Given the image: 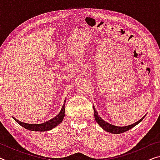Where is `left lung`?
Wrapping results in <instances>:
<instances>
[{
  "label": "left lung",
  "instance_id": "8db88e82",
  "mask_svg": "<svg viewBox=\"0 0 160 160\" xmlns=\"http://www.w3.org/2000/svg\"><path fill=\"white\" fill-rule=\"evenodd\" d=\"M93 109H94V118H95L96 121L97 122V123L102 127V128L109 132H111V133H114V134H119V133H122V132H124L126 131H128V130L131 129L132 128H133L134 126H135L136 125H138L140 122L143 120V118H145L144 116L143 117L140 119L139 121H138L137 122H135V123L131 124V125L127 126H113L112 124H110L107 121H105L103 120V119L100 117V116L98 115V113L95 109V107L94 106H93Z\"/></svg>",
  "mask_w": 160,
  "mask_h": 160
}]
</instances>
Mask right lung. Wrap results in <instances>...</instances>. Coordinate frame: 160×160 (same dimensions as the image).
Instances as JSON below:
<instances>
[{
  "mask_svg": "<svg viewBox=\"0 0 160 160\" xmlns=\"http://www.w3.org/2000/svg\"><path fill=\"white\" fill-rule=\"evenodd\" d=\"M65 102H66V99L64 100V104L63 107L61 108V112H59L58 114L55 116V117L53 118L52 119H50L49 121H47V122L44 123H39V124H29V123H26L24 122H22V121H18V119H16L15 117H12L13 119L17 122L18 123L20 124L24 128L29 130V131H50V130L53 129L55 128L56 126H57L59 123H61L62 121H63V117L65 116Z\"/></svg>",
  "mask_w": 160,
  "mask_h": 160,
  "instance_id": "right-lung-1",
  "label": "right lung"
}]
</instances>
